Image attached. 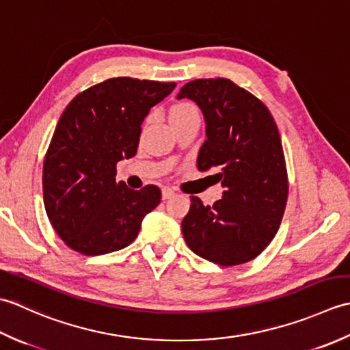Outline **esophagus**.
<instances>
[{
    "mask_svg": "<svg viewBox=\"0 0 350 350\" xmlns=\"http://www.w3.org/2000/svg\"><path fill=\"white\" fill-rule=\"evenodd\" d=\"M174 195H175V191L172 189H169V187H163L161 189V198L163 199H169V198H172Z\"/></svg>",
    "mask_w": 350,
    "mask_h": 350,
    "instance_id": "esophagus-1",
    "label": "esophagus"
}]
</instances>
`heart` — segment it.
I'll return each instance as SVG.
<instances>
[{
    "mask_svg": "<svg viewBox=\"0 0 350 350\" xmlns=\"http://www.w3.org/2000/svg\"><path fill=\"white\" fill-rule=\"evenodd\" d=\"M190 113H198L196 107L193 104H190V103H178V104H175L172 107V109H170V118L190 115Z\"/></svg>",
    "mask_w": 350,
    "mask_h": 350,
    "instance_id": "1",
    "label": "heart"
}]
</instances>
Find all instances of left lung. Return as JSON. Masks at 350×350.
<instances>
[{
  "label": "left lung",
  "mask_w": 350,
  "mask_h": 350,
  "mask_svg": "<svg viewBox=\"0 0 350 350\" xmlns=\"http://www.w3.org/2000/svg\"><path fill=\"white\" fill-rule=\"evenodd\" d=\"M201 109L206 140L198 169H217L222 199L204 205L190 196L181 230L196 255L220 266L243 265L258 256L278 232L288 196L287 167L278 126L267 107L226 78L184 84L178 99Z\"/></svg>",
  "instance_id": "obj_1"
}]
</instances>
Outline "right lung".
Masks as SVG:
<instances>
[{
	"instance_id": "right-lung-1",
	"label": "right lung",
	"mask_w": 350,
	"mask_h": 350,
	"mask_svg": "<svg viewBox=\"0 0 350 350\" xmlns=\"http://www.w3.org/2000/svg\"><path fill=\"white\" fill-rule=\"evenodd\" d=\"M175 83L110 78L78 94L57 122L44 161V204L55 232L84 255L133 243L160 204L157 185L116 183V165L137 152L142 122Z\"/></svg>"
}]
</instances>
